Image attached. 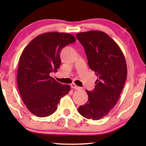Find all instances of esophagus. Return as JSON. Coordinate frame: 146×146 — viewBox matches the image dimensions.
Returning a JSON list of instances; mask_svg holds the SVG:
<instances>
[{
    "label": "esophagus",
    "mask_w": 146,
    "mask_h": 146,
    "mask_svg": "<svg viewBox=\"0 0 146 146\" xmlns=\"http://www.w3.org/2000/svg\"><path fill=\"white\" fill-rule=\"evenodd\" d=\"M70 86H71L72 88H74V89H75V90H80L81 89L80 87L78 86L77 85H76L75 84H74V83L70 85Z\"/></svg>",
    "instance_id": "34e87169"
}]
</instances>
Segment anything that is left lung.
Instances as JSON below:
<instances>
[{"label":"left lung","mask_w":146,"mask_h":146,"mask_svg":"<svg viewBox=\"0 0 146 146\" xmlns=\"http://www.w3.org/2000/svg\"><path fill=\"white\" fill-rule=\"evenodd\" d=\"M84 48L90 68L98 79L92 91L86 90L87 103L78 108L83 117L98 120L116 104L127 78V65L120 48L107 34L91 31L76 34Z\"/></svg>","instance_id":"left-lung-1"}]
</instances>
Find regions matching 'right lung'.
Here are the masks:
<instances>
[{"instance_id": "obj_1", "label": "right lung", "mask_w": 146, "mask_h": 146, "mask_svg": "<svg viewBox=\"0 0 146 146\" xmlns=\"http://www.w3.org/2000/svg\"><path fill=\"white\" fill-rule=\"evenodd\" d=\"M76 40L73 35L46 33L35 38L24 49L19 59L17 85L28 110L38 117H46L57 110L64 96L70 90L50 76L61 64L60 52Z\"/></svg>"}]
</instances>
